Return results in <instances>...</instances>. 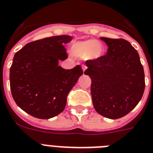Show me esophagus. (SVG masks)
<instances>
[{"mask_svg":"<svg viewBox=\"0 0 153 153\" xmlns=\"http://www.w3.org/2000/svg\"><path fill=\"white\" fill-rule=\"evenodd\" d=\"M86 68H87L86 65H82V70H83V72H84L86 70Z\"/></svg>","mask_w":153,"mask_h":153,"instance_id":"1","label":"esophagus"}]
</instances>
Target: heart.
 <instances>
[{"mask_svg":"<svg viewBox=\"0 0 153 153\" xmlns=\"http://www.w3.org/2000/svg\"><path fill=\"white\" fill-rule=\"evenodd\" d=\"M70 51L74 57H86L89 60H97L103 55L104 48L100 43L92 39H87L73 43Z\"/></svg>","mask_w":153,"mask_h":153,"instance_id":"1","label":"heart"}]
</instances>
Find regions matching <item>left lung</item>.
Segmentation results:
<instances>
[{
    "mask_svg": "<svg viewBox=\"0 0 153 153\" xmlns=\"http://www.w3.org/2000/svg\"><path fill=\"white\" fill-rule=\"evenodd\" d=\"M106 54L85 61L84 74L91 78V95L96 112L118 119L137 106L145 90V74L138 53L124 39L101 37Z\"/></svg>",
    "mask_w": 153,
    "mask_h": 153,
    "instance_id": "8db88e82",
    "label": "left lung"
}]
</instances>
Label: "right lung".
<instances>
[{
  "label": "right lung",
  "instance_id": "1",
  "mask_svg": "<svg viewBox=\"0 0 153 153\" xmlns=\"http://www.w3.org/2000/svg\"><path fill=\"white\" fill-rule=\"evenodd\" d=\"M70 36L47 37L27 43L15 54L10 87L16 104L27 114L49 119L62 112L67 97L83 74L80 65L65 70L59 61L68 57L63 46Z\"/></svg>",
  "mask_w": 153,
  "mask_h": 153
}]
</instances>
